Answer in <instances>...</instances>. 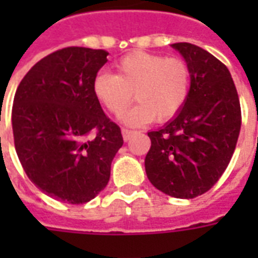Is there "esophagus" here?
<instances>
[{
  "instance_id": "esophagus-1",
  "label": "esophagus",
  "mask_w": 258,
  "mask_h": 258,
  "mask_svg": "<svg viewBox=\"0 0 258 258\" xmlns=\"http://www.w3.org/2000/svg\"><path fill=\"white\" fill-rule=\"evenodd\" d=\"M134 133H135V131H133V130L123 128V130H121V134H123V140L128 141L130 138H131V135L134 134Z\"/></svg>"
}]
</instances>
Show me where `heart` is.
Here are the masks:
<instances>
[{"instance_id":"b5f03b06","label":"heart","mask_w":258,"mask_h":258,"mask_svg":"<svg viewBox=\"0 0 258 258\" xmlns=\"http://www.w3.org/2000/svg\"><path fill=\"white\" fill-rule=\"evenodd\" d=\"M189 91L190 70L184 59L144 51L127 53L116 62V74L101 70L92 81L96 101L116 117L123 116L135 96L140 103L124 117L131 125L178 116Z\"/></svg>"}]
</instances>
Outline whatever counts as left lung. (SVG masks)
Returning a JSON list of instances; mask_svg holds the SVG:
<instances>
[{"label":"left lung","mask_w":258,"mask_h":258,"mask_svg":"<svg viewBox=\"0 0 258 258\" xmlns=\"http://www.w3.org/2000/svg\"><path fill=\"white\" fill-rule=\"evenodd\" d=\"M190 70L188 101L163 128L148 133L145 170L152 185L178 199H194L214 186L238 142L242 114L225 64L203 48L177 42Z\"/></svg>","instance_id":"left-lung-1"}]
</instances>
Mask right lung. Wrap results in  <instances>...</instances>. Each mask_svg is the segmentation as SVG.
<instances>
[{"instance_id":"1","label":"right lung","mask_w":258,"mask_h":258,"mask_svg":"<svg viewBox=\"0 0 258 258\" xmlns=\"http://www.w3.org/2000/svg\"><path fill=\"white\" fill-rule=\"evenodd\" d=\"M107 55L84 47L55 51L27 72L15 94L12 130L22 167L38 189L70 205L105 189L123 146L120 127L92 92Z\"/></svg>"}]
</instances>
